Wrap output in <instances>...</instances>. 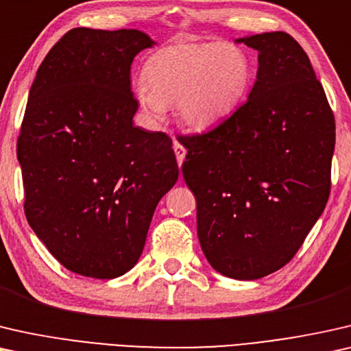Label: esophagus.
<instances>
[{
  "instance_id": "obj_1",
  "label": "esophagus",
  "mask_w": 351,
  "mask_h": 351,
  "mask_svg": "<svg viewBox=\"0 0 351 351\" xmlns=\"http://www.w3.org/2000/svg\"><path fill=\"white\" fill-rule=\"evenodd\" d=\"M173 151H175L178 165L181 167L182 160H184V157H186V147L182 146V145H180V143H178V141H175V143H173Z\"/></svg>"
}]
</instances>
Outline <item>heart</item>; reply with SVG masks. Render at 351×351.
<instances>
[{
    "instance_id": "heart-1",
    "label": "heart",
    "mask_w": 351,
    "mask_h": 351,
    "mask_svg": "<svg viewBox=\"0 0 351 351\" xmlns=\"http://www.w3.org/2000/svg\"><path fill=\"white\" fill-rule=\"evenodd\" d=\"M253 63L232 43H181L147 58L145 81L135 86L138 106L151 122L175 103L181 124L192 130L215 127L235 110L248 90Z\"/></svg>"
}]
</instances>
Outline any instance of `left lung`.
<instances>
[{
	"label": "left lung",
	"mask_w": 351,
	"mask_h": 351,
	"mask_svg": "<svg viewBox=\"0 0 351 351\" xmlns=\"http://www.w3.org/2000/svg\"><path fill=\"white\" fill-rule=\"evenodd\" d=\"M259 52L248 100L187 149L182 178L197 200V234L211 267L258 280L294 258L330 191L335 122L322 82L293 36L235 39Z\"/></svg>",
	"instance_id": "1"
}]
</instances>
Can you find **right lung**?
Instances as JSON below:
<instances>
[{"label": "right lung", "instance_id": "right-lung-1", "mask_svg": "<svg viewBox=\"0 0 351 351\" xmlns=\"http://www.w3.org/2000/svg\"><path fill=\"white\" fill-rule=\"evenodd\" d=\"M154 44L140 29L73 28L29 88L17 140L27 221L75 274L128 272L180 175L170 136L133 125L130 66Z\"/></svg>", "mask_w": 351, "mask_h": 351}]
</instances>
